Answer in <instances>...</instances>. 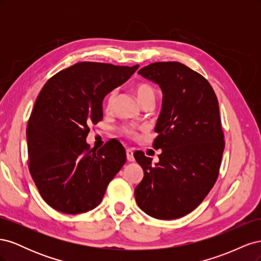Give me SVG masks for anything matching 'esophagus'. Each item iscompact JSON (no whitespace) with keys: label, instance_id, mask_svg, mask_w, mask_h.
<instances>
[{"label":"esophagus","instance_id":"esophagus-1","mask_svg":"<svg viewBox=\"0 0 261 261\" xmlns=\"http://www.w3.org/2000/svg\"><path fill=\"white\" fill-rule=\"evenodd\" d=\"M126 156H127V160L130 161V162L135 160V158H134V151L132 149L126 150Z\"/></svg>","mask_w":261,"mask_h":261}]
</instances>
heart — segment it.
Here are the masks:
<instances>
[{"mask_svg":"<svg viewBox=\"0 0 261 261\" xmlns=\"http://www.w3.org/2000/svg\"><path fill=\"white\" fill-rule=\"evenodd\" d=\"M133 90H134V92H135L136 97L140 103H143L144 101H146L148 99L155 98L154 88L151 85L146 83V82L137 83L135 86H134ZM114 99H115V90H112L111 92L108 93V96L105 101V107H106L107 111H111L112 110ZM120 132H121V134H123V135L127 136V137H135L137 134L136 128L133 127V126H122V127L120 128Z\"/></svg>","mask_w":261,"mask_h":261,"instance_id":"heart-1","label":"heart"}]
</instances>
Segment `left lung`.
<instances>
[{
	"label": "left lung",
	"instance_id": "1",
	"mask_svg": "<svg viewBox=\"0 0 261 261\" xmlns=\"http://www.w3.org/2000/svg\"><path fill=\"white\" fill-rule=\"evenodd\" d=\"M138 74L163 92L152 144L162 152L155 164L134 154L144 170L135 198L149 216L177 219L199 206L219 176L225 143L218 99L206 78L179 62L151 63Z\"/></svg>",
	"mask_w": 261,
	"mask_h": 261
}]
</instances>
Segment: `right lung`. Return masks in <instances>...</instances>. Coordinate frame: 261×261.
I'll list each match as a JSON object with an SVG mask.
<instances>
[{"instance_id": "obj_1", "label": "right lung", "mask_w": 261, "mask_h": 261, "mask_svg": "<svg viewBox=\"0 0 261 261\" xmlns=\"http://www.w3.org/2000/svg\"><path fill=\"white\" fill-rule=\"evenodd\" d=\"M139 65L81 62L61 70L38 94L27 126L28 168L43 200L68 215L96 208L126 162L124 147L87 145L89 126L103 118L102 101Z\"/></svg>"}]
</instances>
